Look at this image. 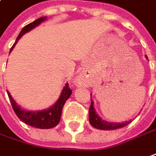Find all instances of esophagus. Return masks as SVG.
<instances>
[{"label": "esophagus", "mask_w": 156, "mask_h": 156, "mask_svg": "<svg viewBox=\"0 0 156 156\" xmlns=\"http://www.w3.org/2000/svg\"><path fill=\"white\" fill-rule=\"evenodd\" d=\"M77 83L78 84H84L85 83V78H84V77H82V76H79L78 78H77Z\"/></svg>", "instance_id": "34e87169"}]
</instances>
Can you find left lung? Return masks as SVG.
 Segmentation results:
<instances>
[{"mask_svg":"<svg viewBox=\"0 0 156 156\" xmlns=\"http://www.w3.org/2000/svg\"><path fill=\"white\" fill-rule=\"evenodd\" d=\"M146 58H147V56H146ZM89 121H90V124L93 127H95L97 129H100V130H115L118 128L124 127L131 122V120H128V121L122 122V123H116V122L114 123V122H108V121L102 119L96 112V110L93 106L92 100H91V106L89 109Z\"/></svg>","mask_w":156,"mask_h":156,"instance_id":"8db88e82","label":"left lung"}]
</instances>
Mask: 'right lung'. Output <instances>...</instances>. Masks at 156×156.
<instances>
[{
    "label": "right lung",
    "instance_id": "1",
    "mask_svg": "<svg viewBox=\"0 0 156 156\" xmlns=\"http://www.w3.org/2000/svg\"><path fill=\"white\" fill-rule=\"evenodd\" d=\"M46 18L47 17L45 16L38 18L36 21L32 22L31 23L26 25L23 29L21 30L20 34L18 35L15 44L10 49V51H12V50L15 48V45L17 44L19 39L22 37L25 33L30 31L35 27L38 26L41 23L44 22L46 20ZM7 92H8V95H9V100H10L12 107H13L14 111L16 112V114L17 115V117L20 119L22 121H23L25 124L31 126H34V127H37V128H41V129L52 128V127H54V126L58 125L59 121H60V119H61L62 110H63V107L65 105V103L66 102V100L70 98V96L72 93V91L70 89L69 85L67 83L64 87L62 92H61V95H60L59 98L51 107L46 109V110L33 112V111H26V110H24L23 108H21V106L17 105L16 101L14 100V98H12L10 93L9 91H7Z\"/></svg>",
    "mask_w": 156,
    "mask_h": 156
}]
</instances>
